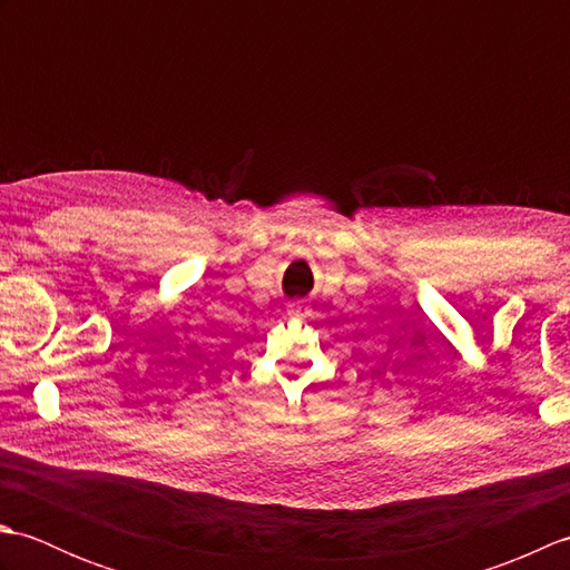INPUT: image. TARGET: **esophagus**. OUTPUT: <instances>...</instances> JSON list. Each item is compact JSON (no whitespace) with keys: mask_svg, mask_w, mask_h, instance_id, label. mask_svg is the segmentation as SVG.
Masks as SVG:
<instances>
[{"mask_svg":"<svg viewBox=\"0 0 570 570\" xmlns=\"http://www.w3.org/2000/svg\"><path fill=\"white\" fill-rule=\"evenodd\" d=\"M288 313H294V316H296V313H301V306H298V304H294L292 308H288Z\"/></svg>","mask_w":570,"mask_h":570,"instance_id":"esophagus-1","label":"esophagus"}]
</instances>
